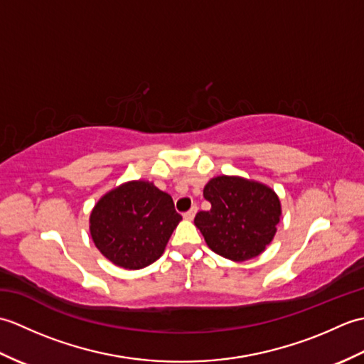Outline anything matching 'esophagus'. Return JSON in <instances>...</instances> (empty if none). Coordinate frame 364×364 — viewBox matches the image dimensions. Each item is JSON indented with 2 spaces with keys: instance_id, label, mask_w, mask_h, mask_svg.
I'll use <instances>...</instances> for the list:
<instances>
[{
  "instance_id": "1",
  "label": "esophagus",
  "mask_w": 364,
  "mask_h": 364,
  "mask_svg": "<svg viewBox=\"0 0 364 364\" xmlns=\"http://www.w3.org/2000/svg\"><path fill=\"white\" fill-rule=\"evenodd\" d=\"M197 210H198V208H197V206L194 205V206H192V208H191V210H189V211H186V213H184V214H183V218H184V219H188V220H192V219H194V215H196Z\"/></svg>"
}]
</instances>
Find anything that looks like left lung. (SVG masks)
Here are the masks:
<instances>
[{
  "label": "left lung",
  "instance_id": "8db88e82",
  "mask_svg": "<svg viewBox=\"0 0 364 364\" xmlns=\"http://www.w3.org/2000/svg\"><path fill=\"white\" fill-rule=\"evenodd\" d=\"M203 197L211 210L197 213L194 222L214 253L245 261L258 257L274 239L282 208L264 184L218 176L206 184Z\"/></svg>",
  "mask_w": 364,
  "mask_h": 364
}]
</instances>
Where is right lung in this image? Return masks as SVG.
Listing matches in <instances>:
<instances>
[{
  "instance_id": "right-lung-1",
  "label": "right lung",
  "mask_w": 364,
  "mask_h": 364,
  "mask_svg": "<svg viewBox=\"0 0 364 364\" xmlns=\"http://www.w3.org/2000/svg\"><path fill=\"white\" fill-rule=\"evenodd\" d=\"M181 215L173 200L146 181L111 191L90 214V235L98 250L114 264L142 269L164 253Z\"/></svg>"
}]
</instances>
